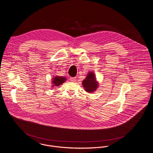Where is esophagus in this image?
<instances>
[{
    "label": "esophagus",
    "instance_id": "34e87169",
    "mask_svg": "<svg viewBox=\"0 0 153 153\" xmlns=\"http://www.w3.org/2000/svg\"><path fill=\"white\" fill-rule=\"evenodd\" d=\"M71 82H76V77H71Z\"/></svg>",
    "mask_w": 153,
    "mask_h": 153
}]
</instances>
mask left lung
I'll return each mask as SVG.
<instances>
[{
    "label": "left lung",
    "instance_id": "left-lung-1",
    "mask_svg": "<svg viewBox=\"0 0 153 153\" xmlns=\"http://www.w3.org/2000/svg\"><path fill=\"white\" fill-rule=\"evenodd\" d=\"M83 87L87 92H94L98 87L97 82L95 81V76L93 73H88L86 79L82 81Z\"/></svg>",
    "mask_w": 153,
    "mask_h": 153
}]
</instances>
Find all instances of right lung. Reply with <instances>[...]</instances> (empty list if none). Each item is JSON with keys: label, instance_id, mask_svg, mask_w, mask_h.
Returning a JSON list of instances; mask_svg holds the SVG:
<instances>
[{"label": "right lung", "instance_id": "right-lung-1", "mask_svg": "<svg viewBox=\"0 0 153 153\" xmlns=\"http://www.w3.org/2000/svg\"><path fill=\"white\" fill-rule=\"evenodd\" d=\"M65 80H66L65 77L56 76L53 79V81H52L53 82L52 84H53L54 85H55V86H59L63 82H65Z\"/></svg>", "mask_w": 153, "mask_h": 153}]
</instances>
